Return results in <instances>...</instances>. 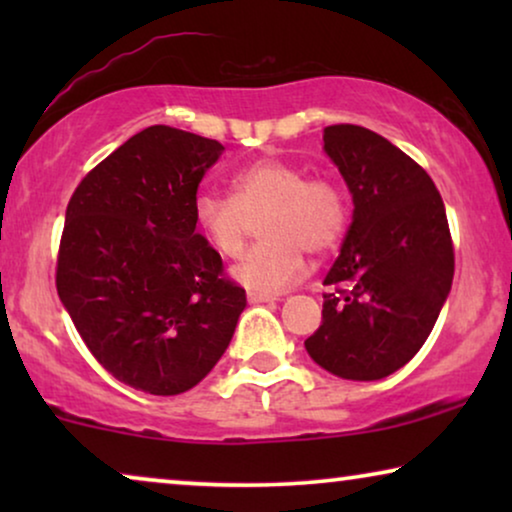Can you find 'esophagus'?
I'll return each instance as SVG.
<instances>
[{
  "instance_id": "obj_1",
  "label": "esophagus",
  "mask_w": 512,
  "mask_h": 512,
  "mask_svg": "<svg viewBox=\"0 0 512 512\" xmlns=\"http://www.w3.org/2000/svg\"><path fill=\"white\" fill-rule=\"evenodd\" d=\"M247 300L249 303H272V300H277V296H272V293H261V291H249Z\"/></svg>"
}]
</instances>
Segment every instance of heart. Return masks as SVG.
<instances>
[{
	"instance_id": "obj_1",
	"label": "heart",
	"mask_w": 512,
	"mask_h": 512,
	"mask_svg": "<svg viewBox=\"0 0 512 512\" xmlns=\"http://www.w3.org/2000/svg\"><path fill=\"white\" fill-rule=\"evenodd\" d=\"M265 240L244 254L233 279L251 291L289 289L307 272V251L328 254L347 230V200L328 177H307L303 167L277 156L258 158L230 179V198L202 193L193 219L209 247L235 258L247 244L251 219Z\"/></svg>"
}]
</instances>
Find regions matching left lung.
Instances as JSON below:
<instances>
[{
	"instance_id": "8db88e82",
	"label": "left lung",
	"mask_w": 512,
	"mask_h": 512,
	"mask_svg": "<svg viewBox=\"0 0 512 512\" xmlns=\"http://www.w3.org/2000/svg\"><path fill=\"white\" fill-rule=\"evenodd\" d=\"M324 149L347 181L354 216L305 349L345 380H382L422 349L452 289L445 205L424 167L373 130L328 125Z\"/></svg>"
}]
</instances>
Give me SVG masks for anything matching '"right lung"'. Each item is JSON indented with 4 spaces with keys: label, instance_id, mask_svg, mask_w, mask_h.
Returning <instances> with one entry per match:
<instances>
[{
    "label": "right lung",
    "instance_id": "right-lung-1",
    "mask_svg": "<svg viewBox=\"0 0 512 512\" xmlns=\"http://www.w3.org/2000/svg\"><path fill=\"white\" fill-rule=\"evenodd\" d=\"M216 139L151 125L76 186L55 286L100 366L153 396L184 394L216 366L247 305L193 202Z\"/></svg>",
    "mask_w": 512,
    "mask_h": 512
}]
</instances>
